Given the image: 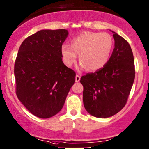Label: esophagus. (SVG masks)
<instances>
[{"mask_svg": "<svg viewBox=\"0 0 149 149\" xmlns=\"http://www.w3.org/2000/svg\"><path fill=\"white\" fill-rule=\"evenodd\" d=\"M80 79H81V76L79 75H76V82H79Z\"/></svg>", "mask_w": 149, "mask_h": 149, "instance_id": "1", "label": "esophagus"}]
</instances>
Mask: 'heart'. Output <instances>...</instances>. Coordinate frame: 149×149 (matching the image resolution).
Here are the masks:
<instances>
[{"mask_svg": "<svg viewBox=\"0 0 149 149\" xmlns=\"http://www.w3.org/2000/svg\"><path fill=\"white\" fill-rule=\"evenodd\" d=\"M113 47L112 36L106 32H84L71 40V46H62L63 61L71 66L79 54V61L87 71L103 68L108 62Z\"/></svg>", "mask_w": 149, "mask_h": 149, "instance_id": "1", "label": "heart"}]
</instances>
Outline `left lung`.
<instances>
[{"label":"left lung","mask_w":149,"mask_h":149,"mask_svg":"<svg viewBox=\"0 0 149 149\" xmlns=\"http://www.w3.org/2000/svg\"><path fill=\"white\" fill-rule=\"evenodd\" d=\"M114 48L103 68L81 78L84 107L91 115L107 118L127 102L135 78L134 61L130 44L114 32Z\"/></svg>","instance_id":"obj_1"}]
</instances>
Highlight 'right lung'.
Masks as SVG:
<instances>
[{
    "instance_id": "add662e5",
    "label": "right lung",
    "mask_w": 149,
    "mask_h": 149,
    "mask_svg": "<svg viewBox=\"0 0 149 149\" xmlns=\"http://www.w3.org/2000/svg\"><path fill=\"white\" fill-rule=\"evenodd\" d=\"M66 29H42L19 47L15 62L16 95L31 113L42 119L61 111L76 81V73L62 61Z\"/></svg>"
}]
</instances>
